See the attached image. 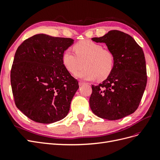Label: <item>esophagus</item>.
<instances>
[{
  "instance_id": "obj_1",
  "label": "esophagus",
  "mask_w": 160,
  "mask_h": 160,
  "mask_svg": "<svg viewBox=\"0 0 160 160\" xmlns=\"http://www.w3.org/2000/svg\"><path fill=\"white\" fill-rule=\"evenodd\" d=\"M84 84H85V82L82 81H79V86H82V85H84Z\"/></svg>"
}]
</instances>
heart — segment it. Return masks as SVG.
Segmentation results:
<instances>
[{"mask_svg": "<svg viewBox=\"0 0 160 160\" xmlns=\"http://www.w3.org/2000/svg\"><path fill=\"white\" fill-rule=\"evenodd\" d=\"M74 51L67 49L62 53V60L65 68L71 73L78 70L82 66L85 68L76 73L77 78L92 81L96 78L103 80L112 71L115 57L113 53L98 43L90 41L77 42L74 46Z\"/></svg>", "mask_w": 160, "mask_h": 160, "instance_id": "heart-1", "label": "heart"}]
</instances>
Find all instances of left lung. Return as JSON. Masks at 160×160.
<instances>
[{
  "label": "left lung",
  "mask_w": 160,
  "mask_h": 160,
  "mask_svg": "<svg viewBox=\"0 0 160 160\" xmlns=\"http://www.w3.org/2000/svg\"><path fill=\"white\" fill-rule=\"evenodd\" d=\"M104 42L113 53V69L98 85H92L89 105L98 117L117 120L134 113L142 100L147 84L143 51L132 37L112 30L101 37L92 38Z\"/></svg>",
  "instance_id": "left-lung-1"
}]
</instances>
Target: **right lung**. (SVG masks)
I'll use <instances>...</instances> for the list:
<instances>
[{"mask_svg": "<svg viewBox=\"0 0 160 160\" xmlns=\"http://www.w3.org/2000/svg\"><path fill=\"white\" fill-rule=\"evenodd\" d=\"M73 42L37 34L18 47L11 71L12 94L17 108L34 122L52 123L69 113L79 83L62 56Z\"/></svg>", "mask_w": 160, "mask_h": 160, "instance_id": "right-lung-1", "label": "right lung"}]
</instances>
